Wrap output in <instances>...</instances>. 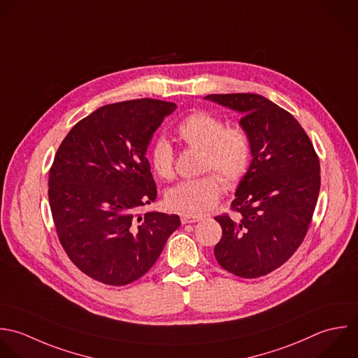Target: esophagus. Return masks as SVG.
<instances>
[{
    "label": "esophagus",
    "instance_id": "esophagus-1",
    "mask_svg": "<svg viewBox=\"0 0 358 358\" xmlns=\"http://www.w3.org/2000/svg\"><path fill=\"white\" fill-rule=\"evenodd\" d=\"M202 217L199 216H189V215H182L181 216V223L182 224H189V223H196V222H201Z\"/></svg>",
    "mask_w": 358,
    "mask_h": 358
}]
</instances>
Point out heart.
Returning a JSON list of instances; mask_svg holds the SVG:
<instances>
[{"instance_id":"obj_1","label":"heart","mask_w":358,"mask_h":358,"mask_svg":"<svg viewBox=\"0 0 358 358\" xmlns=\"http://www.w3.org/2000/svg\"><path fill=\"white\" fill-rule=\"evenodd\" d=\"M178 138L189 148L203 152L202 171L213 170L227 185L237 184L251 162V142L240 128H224V122L206 111L184 118L177 128ZM153 173L171 180L174 176L173 148L164 138L157 139L149 152ZM223 185L215 174L185 180L166 195L167 206L178 213L198 216L210 212L219 202Z\"/></svg>"}]
</instances>
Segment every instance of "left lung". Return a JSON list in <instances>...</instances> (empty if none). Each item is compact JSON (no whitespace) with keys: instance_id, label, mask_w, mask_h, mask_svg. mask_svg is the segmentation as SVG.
<instances>
[{"instance_id":"8db88e82","label":"left lung","mask_w":358,"mask_h":358,"mask_svg":"<svg viewBox=\"0 0 358 358\" xmlns=\"http://www.w3.org/2000/svg\"><path fill=\"white\" fill-rule=\"evenodd\" d=\"M206 100L243 114L251 142V164L240 181L229 215L216 216L223 234L215 247L227 272L255 279L282 266L301 245L321 188L313 142L286 110L255 93L209 94Z\"/></svg>"}]
</instances>
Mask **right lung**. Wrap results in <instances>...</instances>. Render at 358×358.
Returning a JSON list of instances; mask_svg holds the SVG:
<instances>
[{"instance_id": "1", "label": "right lung", "mask_w": 358, "mask_h": 358, "mask_svg": "<svg viewBox=\"0 0 358 358\" xmlns=\"http://www.w3.org/2000/svg\"><path fill=\"white\" fill-rule=\"evenodd\" d=\"M176 108L155 99L103 106L55 153L48 177L55 230L69 259L97 282L125 286L142 278L181 224L177 215H141L157 196L146 150Z\"/></svg>"}]
</instances>
